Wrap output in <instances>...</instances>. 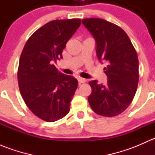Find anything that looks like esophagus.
Masks as SVG:
<instances>
[{
  "mask_svg": "<svg viewBox=\"0 0 155 155\" xmlns=\"http://www.w3.org/2000/svg\"><path fill=\"white\" fill-rule=\"evenodd\" d=\"M78 81H79V84H82V83H85V82H86V79H83V78H80V77H79V79H78Z\"/></svg>",
  "mask_w": 155,
  "mask_h": 155,
  "instance_id": "esophagus-1",
  "label": "esophagus"
}]
</instances>
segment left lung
Here are the masks:
<instances>
[{"label":"left lung","mask_w":155,"mask_h":155,"mask_svg":"<svg viewBox=\"0 0 155 155\" xmlns=\"http://www.w3.org/2000/svg\"><path fill=\"white\" fill-rule=\"evenodd\" d=\"M82 24L96 42V54L107 76L106 84L89 82L92 89L87 97L94 112L112 117L129 107L137 91L139 61L136 50L127 34L118 26L102 18H85Z\"/></svg>","instance_id":"left-lung-1"}]
</instances>
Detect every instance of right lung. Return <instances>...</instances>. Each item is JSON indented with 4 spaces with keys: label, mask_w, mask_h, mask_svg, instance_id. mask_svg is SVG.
Returning <instances> with one entry per match:
<instances>
[{
    "label": "right lung",
    "mask_w": 155,
    "mask_h": 155,
    "mask_svg": "<svg viewBox=\"0 0 155 155\" xmlns=\"http://www.w3.org/2000/svg\"><path fill=\"white\" fill-rule=\"evenodd\" d=\"M79 18L54 20L36 31L25 43L18 69L21 97L31 112L53 122L70 111L78 81L61 73L53 63L62 58V51L81 25Z\"/></svg>",
    "instance_id": "right-lung-1"
}]
</instances>
